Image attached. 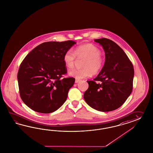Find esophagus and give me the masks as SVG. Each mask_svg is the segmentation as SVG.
<instances>
[{"instance_id":"esophagus-1","label":"esophagus","mask_w":153,"mask_h":153,"mask_svg":"<svg viewBox=\"0 0 153 153\" xmlns=\"http://www.w3.org/2000/svg\"><path fill=\"white\" fill-rule=\"evenodd\" d=\"M81 81V80H80V79H75V83H78V82H79V81Z\"/></svg>"}]
</instances>
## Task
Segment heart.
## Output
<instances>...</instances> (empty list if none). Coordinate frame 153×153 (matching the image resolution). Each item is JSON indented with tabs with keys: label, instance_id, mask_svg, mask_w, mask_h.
Returning <instances> with one entry per match:
<instances>
[{
	"label": "heart",
	"instance_id": "1",
	"mask_svg": "<svg viewBox=\"0 0 153 153\" xmlns=\"http://www.w3.org/2000/svg\"><path fill=\"white\" fill-rule=\"evenodd\" d=\"M85 59L82 69L74 70L70 72L71 76L76 79H82L91 77L92 74H97L103 69L105 58L101 54V51L92 43H86L79 45L74 52L72 49L67 50L63 56L65 66L69 70L74 68L77 58Z\"/></svg>",
	"mask_w": 153,
	"mask_h": 153
}]
</instances>
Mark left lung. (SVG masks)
Returning a JSON list of instances; mask_svg holds the SVG:
<instances>
[{"label":"left lung","instance_id":"8db88e82","mask_svg":"<svg viewBox=\"0 0 153 153\" xmlns=\"http://www.w3.org/2000/svg\"><path fill=\"white\" fill-rule=\"evenodd\" d=\"M105 52L103 69L92 81L83 97L91 108L100 111L115 110L121 106L132 91L134 75L132 63L123 49L108 38L96 39Z\"/></svg>","mask_w":153,"mask_h":153}]
</instances>
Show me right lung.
I'll return each mask as SVG.
<instances>
[{
	"mask_svg": "<svg viewBox=\"0 0 153 153\" xmlns=\"http://www.w3.org/2000/svg\"><path fill=\"white\" fill-rule=\"evenodd\" d=\"M76 43L70 40L44 42L23 60L17 74L19 91L22 101L30 108L49 114L66 101L75 79L63 78L67 72L63 56Z\"/></svg>",
	"mask_w": 153,
	"mask_h": 153,
	"instance_id": "obj_1",
	"label": "right lung"
}]
</instances>
